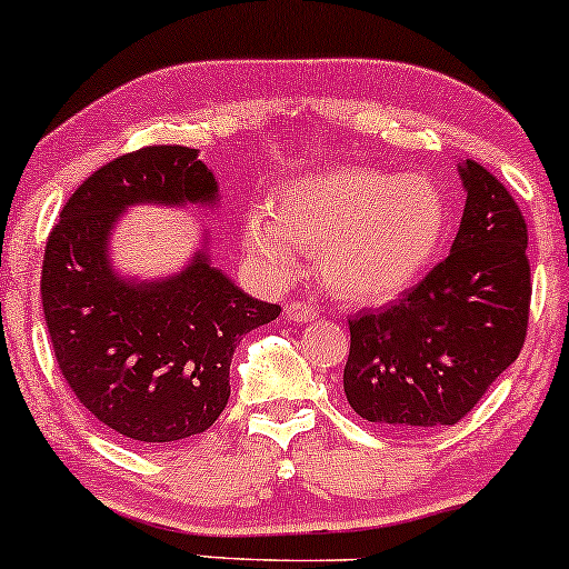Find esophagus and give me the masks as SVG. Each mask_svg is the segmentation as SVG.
<instances>
[{"instance_id": "esophagus-1", "label": "esophagus", "mask_w": 569, "mask_h": 569, "mask_svg": "<svg viewBox=\"0 0 569 569\" xmlns=\"http://www.w3.org/2000/svg\"><path fill=\"white\" fill-rule=\"evenodd\" d=\"M286 318L291 322H318L322 315L318 307L312 305H301V301H293V305L286 307Z\"/></svg>"}]
</instances>
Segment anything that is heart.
<instances>
[{
	"instance_id": "heart-1",
	"label": "heart",
	"mask_w": 569,
	"mask_h": 569,
	"mask_svg": "<svg viewBox=\"0 0 569 569\" xmlns=\"http://www.w3.org/2000/svg\"><path fill=\"white\" fill-rule=\"evenodd\" d=\"M446 226L449 204L426 172L343 164L276 189L268 214L243 226V249L270 280L297 272V247L318 251L330 291L355 305H386L426 278Z\"/></svg>"
}]
</instances>
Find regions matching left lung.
<instances>
[{"label": "left lung", "mask_w": 569, "mask_h": 569, "mask_svg": "<svg viewBox=\"0 0 569 569\" xmlns=\"http://www.w3.org/2000/svg\"><path fill=\"white\" fill-rule=\"evenodd\" d=\"M467 193L449 257L378 312L349 320L343 393L388 430L455 426L520 355L528 328V228L483 164L457 162Z\"/></svg>", "instance_id": "8db88e82"}]
</instances>
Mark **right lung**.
<instances>
[{"label": "right lung", "instance_id": "right-lung-1", "mask_svg": "<svg viewBox=\"0 0 569 569\" xmlns=\"http://www.w3.org/2000/svg\"><path fill=\"white\" fill-rule=\"evenodd\" d=\"M218 204V178L199 149L147 147L78 186L49 233L41 301L57 365L81 405L128 443L204 433L231 397L236 343L280 315L214 268L210 228L168 276H126L112 262V236L131 207Z\"/></svg>", "mask_w": 569, "mask_h": 569}]
</instances>
